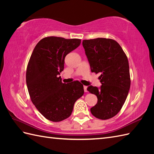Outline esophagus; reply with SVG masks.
I'll use <instances>...</instances> for the list:
<instances>
[{
    "mask_svg": "<svg viewBox=\"0 0 154 154\" xmlns=\"http://www.w3.org/2000/svg\"><path fill=\"white\" fill-rule=\"evenodd\" d=\"M83 88H84L85 92H87V86H84Z\"/></svg>",
    "mask_w": 154,
    "mask_h": 154,
    "instance_id": "34e87169",
    "label": "esophagus"
}]
</instances>
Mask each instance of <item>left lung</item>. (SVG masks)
I'll return each instance as SVG.
<instances>
[{
  "label": "left lung",
  "instance_id": "left-lung-1",
  "mask_svg": "<svg viewBox=\"0 0 154 154\" xmlns=\"http://www.w3.org/2000/svg\"><path fill=\"white\" fill-rule=\"evenodd\" d=\"M83 46L91 72L101 73L100 89L89 86L87 91L97 97L91 109L94 116L101 120L114 117L122 109L130 87L129 63L122 48L115 40L98 38L83 40Z\"/></svg>",
  "mask_w": 154,
  "mask_h": 154
}]
</instances>
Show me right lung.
Returning <instances> with one entry per match:
<instances>
[{
  "label": "right lung",
  "mask_w": 154,
  "mask_h": 154,
  "mask_svg": "<svg viewBox=\"0 0 154 154\" xmlns=\"http://www.w3.org/2000/svg\"><path fill=\"white\" fill-rule=\"evenodd\" d=\"M80 39L46 37L38 42L29 60L26 85L32 103L45 119L60 122L71 116L74 104L84 94L83 85L67 84L59 77L65 57L81 44Z\"/></svg>",
  "instance_id": "1"
}]
</instances>
